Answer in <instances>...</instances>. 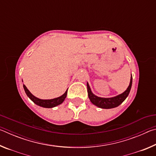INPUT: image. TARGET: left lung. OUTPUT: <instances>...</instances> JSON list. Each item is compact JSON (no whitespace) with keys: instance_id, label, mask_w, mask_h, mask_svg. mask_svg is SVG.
<instances>
[{"instance_id":"left-lung-1","label":"left lung","mask_w":156,"mask_h":156,"mask_svg":"<svg viewBox=\"0 0 156 156\" xmlns=\"http://www.w3.org/2000/svg\"><path fill=\"white\" fill-rule=\"evenodd\" d=\"M132 85V75L131 76L130 83H129V85L127 89L123 92V93L120 94L118 96L111 97V98H101L96 96V95L93 94L91 91V89L90 88L89 83H87V92H88V96L91 102V103L96 105V107L101 108V109H112V108L117 107L119 106L120 104H122L126 98H127L128 95L130 92L131 88Z\"/></svg>"}]
</instances>
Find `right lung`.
I'll return each instance as SVG.
<instances>
[{
    "instance_id": "obj_1",
    "label": "right lung",
    "mask_w": 156,
    "mask_h": 156,
    "mask_svg": "<svg viewBox=\"0 0 156 156\" xmlns=\"http://www.w3.org/2000/svg\"><path fill=\"white\" fill-rule=\"evenodd\" d=\"M23 88H24V90L25 91L27 96L29 97L31 101H33L36 105H38V106L44 107V108H53L58 106L60 104H62L63 102H64L65 99L67 97V90L66 91L64 94H63L62 96H60L56 98L53 99H47V100H43V99H40L34 96V95L31 93V92L29 91V89L26 87L25 84H23Z\"/></svg>"
}]
</instances>
